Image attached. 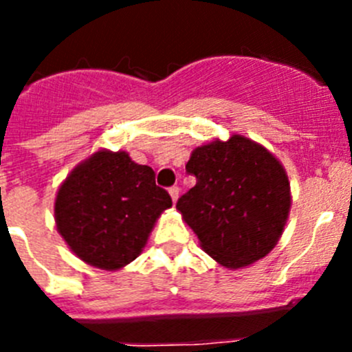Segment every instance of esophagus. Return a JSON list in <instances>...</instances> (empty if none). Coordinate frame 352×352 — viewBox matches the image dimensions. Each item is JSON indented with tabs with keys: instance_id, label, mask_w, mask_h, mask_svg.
Segmentation results:
<instances>
[{
	"instance_id": "esophagus-1",
	"label": "esophagus",
	"mask_w": 352,
	"mask_h": 352,
	"mask_svg": "<svg viewBox=\"0 0 352 352\" xmlns=\"http://www.w3.org/2000/svg\"><path fill=\"white\" fill-rule=\"evenodd\" d=\"M169 195H170V199H173V203H176V201H178V197H179V188H178V186H170V188H169Z\"/></svg>"
}]
</instances>
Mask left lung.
I'll return each mask as SVG.
<instances>
[{
	"instance_id": "left-lung-1",
	"label": "left lung",
	"mask_w": 352,
	"mask_h": 352,
	"mask_svg": "<svg viewBox=\"0 0 352 352\" xmlns=\"http://www.w3.org/2000/svg\"><path fill=\"white\" fill-rule=\"evenodd\" d=\"M197 183L176 210L208 256L238 270L275 248L291 210V185L278 158L243 135L197 146L186 162Z\"/></svg>"
}]
</instances>
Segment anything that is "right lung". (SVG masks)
Returning <instances> with one entry per match:
<instances>
[{
	"label": "right lung",
	"mask_w": 352,
	"mask_h": 352,
	"mask_svg": "<svg viewBox=\"0 0 352 352\" xmlns=\"http://www.w3.org/2000/svg\"><path fill=\"white\" fill-rule=\"evenodd\" d=\"M170 206L151 167L135 164L126 151L98 149L61 183L54 220L80 261L116 272L141 254L157 219Z\"/></svg>",
	"instance_id": "1"
}]
</instances>
